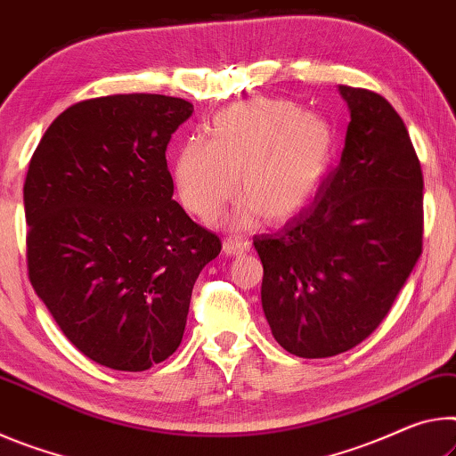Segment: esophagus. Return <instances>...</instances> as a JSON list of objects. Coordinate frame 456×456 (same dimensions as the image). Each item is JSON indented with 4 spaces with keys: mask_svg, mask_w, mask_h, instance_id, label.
<instances>
[{
    "mask_svg": "<svg viewBox=\"0 0 456 456\" xmlns=\"http://www.w3.org/2000/svg\"><path fill=\"white\" fill-rule=\"evenodd\" d=\"M222 248L226 255H232V256H238V255H246V252L250 250V242L246 240H238V238H226L222 244Z\"/></svg>",
    "mask_w": 456,
    "mask_h": 456,
    "instance_id": "esophagus-1",
    "label": "esophagus"
}]
</instances>
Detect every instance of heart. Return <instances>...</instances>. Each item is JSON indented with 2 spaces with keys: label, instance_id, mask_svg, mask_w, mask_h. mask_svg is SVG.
Returning <instances> with one entry per match:
<instances>
[{
  "label": "heart",
  "instance_id": "1",
  "mask_svg": "<svg viewBox=\"0 0 456 456\" xmlns=\"http://www.w3.org/2000/svg\"><path fill=\"white\" fill-rule=\"evenodd\" d=\"M333 153L331 125L289 101L255 99L212 118L210 139L179 149L174 177L179 201L200 220H212L234 196L250 206L230 224L246 226L252 208L265 220L293 218L315 196Z\"/></svg>",
  "mask_w": 456,
  "mask_h": 456
}]
</instances>
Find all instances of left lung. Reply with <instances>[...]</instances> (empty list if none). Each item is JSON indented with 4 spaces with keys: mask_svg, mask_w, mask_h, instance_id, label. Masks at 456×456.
<instances>
[{
    "mask_svg": "<svg viewBox=\"0 0 456 456\" xmlns=\"http://www.w3.org/2000/svg\"><path fill=\"white\" fill-rule=\"evenodd\" d=\"M349 117L341 161L309 208L255 236L265 317L289 354L347 352L382 323L422 255V169L400 115L339 86Z\"/></svg>",
    "mask_w": 456,
    "mask_h": 456,
    "instance_id": "8db88e82",
    "label": "left lung"
}]
</instances>
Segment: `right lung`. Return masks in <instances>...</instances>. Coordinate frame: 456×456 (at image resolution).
<instances>
[{
    "label": "right lung",
    "mask_w": 456,
    "mask_h": 456,
    "mask_svg": "<svg viewBox=\"0 0 456 456\" xmlns=\"http://www.w3.org/2000/svg\"><path fill=\"white\" fill-rule=\"evenodd\" d=\"M193 104L113 94L44 133L24 183L29 281L80 354L143 371L175 352L222 242L174 200L166 149Z\"/></svg>",
    "instance_id": "1"
}]
</instances>
